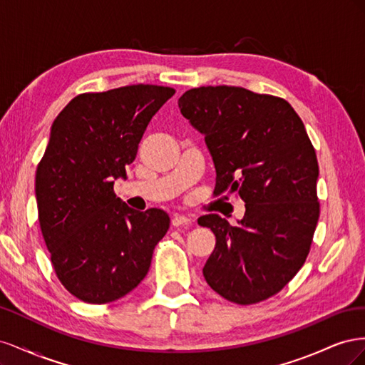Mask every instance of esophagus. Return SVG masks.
Instances as JSON below:
<instances>
[{"mask_svg": "<svg viewBox=\"0 0 365 365\" xmlns=\"http://www.w3.org/2000/svg\"><path fill=\"white\" fill-rule=\"evenodd\" d=\"M192 224V219L189 216H184V215H175L172 217V225L173 227H184V225H190Z\"/></svg>", "mask_w": 365, "mask_h": 365, "instance_id": "esophagus-1", "label": "esophagus"}]
</instances>
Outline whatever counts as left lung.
Wrapping results in <instances>:
<instances>
[{
	"mask_svg": "<svg viewBox=\"0 0 365 365\" xmlns=\"http://www.w3.org/2000/svg\"><path fill=\"white\" fill-rule=\"evenodd\" d=\"M178 106L205 137L213 193L245 202L237 225L219 215L197 219L216 236L204 277L228 302L267 300L303 267L319 217L318 161L303 121L284 98L240 86L192 88Z\"/></svg>",
	"mask_w": 365,
	"mask_h": 365,
	"instance_id": "1",
	"label": "left lung"
}]
</instances>
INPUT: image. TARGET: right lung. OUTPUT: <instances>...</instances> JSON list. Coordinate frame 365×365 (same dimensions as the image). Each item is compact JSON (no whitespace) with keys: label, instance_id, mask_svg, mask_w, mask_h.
I'll use <instances>...</instances> for the list:
<instances>
[{"label":"right lung","instance_id":"right-lung-1","mask_svg":"<svg viewBox=\"0 0 365 365\" xmlns=\"http://www.w3.org/2000/svg\"><path fill=\"white\" fill-rule=\"evenodd\" d=\"M173 94L143 83L85 93L53 121L36 169L38 217L54 272L85 303L115 302L137 288L168 233V213L128 207L114 180L126 178L150 118Z\"/></svg>","mask_w":365,"mask_h":365}]
</instances>
